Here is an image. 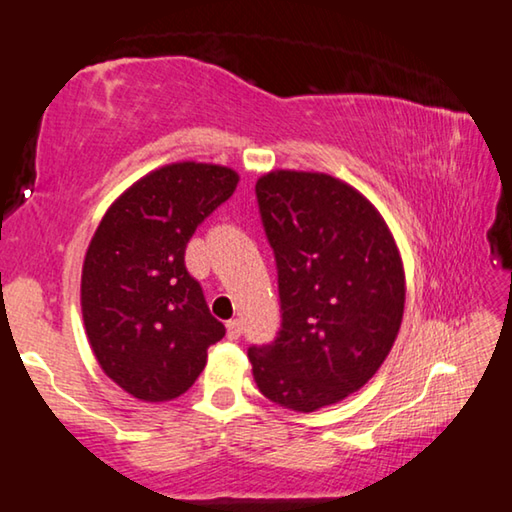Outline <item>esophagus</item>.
<instances>
[{
	"instance_id": "esophagus-1",
	"label": "esophagus",
	"mask_w": 512,
	"mask_h": 512,
	"mask_svg": "<svg viewBox=\"0 0 512 512\" xmlns=\"http://www.w3.org/2000/svg\"><path fill=\"white\" fill-rule=\"evenodd\" d=\"M241 333H243V326H241L239 319H230V322H227V338L239 340Z\"/></svg>"
}]
</instances>
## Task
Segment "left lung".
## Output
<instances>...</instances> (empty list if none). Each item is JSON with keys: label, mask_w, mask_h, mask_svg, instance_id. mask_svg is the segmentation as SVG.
<instances>
[{"label": "left lung", "mask_w": 512, "mask_h": 512, "mask_svg": "<svg viewBox=\"0 0 512 512\" xmlns=\"http://www.w3.org/2000/svg\"><path fill=\"white\" fill-rule=\"evenodd\" d=\"M255 195L276 257L280 331L248 358L266 398L308 414L356 393L391 352L400 253L379 211L329 174L271 172Z\"/></svg>", "instance_id": "8db88e82"}]
</instances>
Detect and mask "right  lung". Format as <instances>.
Masks as SVG:
<instances>
[{
	"mask_svg": "<svg viewBox=\"0 0 512 512\" xmlns=\"http://www.w3.org/2000/svg\"><path fill=\"white\" fill-rule=\"evenodd\" d=\"M239 174L220 165L160 167L105 213L82 266V317L112 381L137 400L186 393L225 326L186 269L197 227L230 200Z\"/></svg>",
	"mask_w": 512,
	"mask_h": 512,
	"instance_id": "right-lung-1",
	"label": "right lung"
}]
</instances>
